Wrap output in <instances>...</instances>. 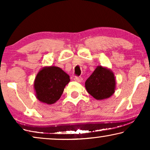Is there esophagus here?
I'll use <instances>...</instances> for the list:
<instances>
[{
    "mask_svg": "<svg viewBox=\"0 0 150 150\" xmlns=\"http://www.w3.org/2000/svg\"><path fill=\"white\" fill-rule=\"evenodd\" d=\"M74 81L76 82H78V83H81L83 81V78L81 77H75L74 78Z\"/></svg>",
    "mask_w": 150,
    "mask_h": 150,
    "instance_id": "1",
    "label": "esophagus"
}]
</instances>
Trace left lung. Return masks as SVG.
Returning <instances> with one entry per match:
<instances>
[{"label": "left lung", "instance_id": "1", "mask_svg": "<svg viewBox=\"0 0 150 150\" xmlns=\"http://www.w3.org/2000/svg\"><path fill=\"white\" fill-rule=\"evenodd\" d=\"M116 80L110 69L98 65L85 82V88L90 95L98 100L107 99L115 91Z\"/></svg>", "mask_w": 150, "mask_h": 150}]
</instances>
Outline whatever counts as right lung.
<instances>
[{
  "instance_id": "obj_1",
  "label": "right lung",
  "mask_w": 150,
  "mask_h": 150,
  "mask_svg": "<svg viewBox=\"0 0 150 150\" xmlns=\"http://www.w3.org/2000/svg\"><path fill=\"white\" fill-rule=\"evenodd\" d=\"M69 81V76L60 67H42L34 81L37 99L47 104L55 103L61 98L65 86Z\"/></svg>"
}]
</instances>
